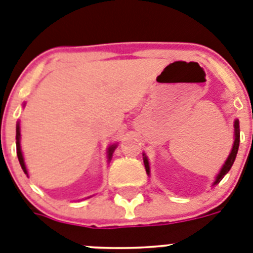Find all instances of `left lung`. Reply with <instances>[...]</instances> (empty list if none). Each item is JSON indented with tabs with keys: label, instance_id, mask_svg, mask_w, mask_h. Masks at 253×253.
I'll list each match as a JSON object with an SVG mask.
<instances>
[{
	"label": "left lung",
	"instance_id": "1",
	"mask_svg": "<svg viewBox=\"0 0 253 253\" xmlns=\"http://www.w3.org/2000/svg\"><path fill=\"white\" fill-rule=\"evenodd\" d=\"M238 146H240V122H238V120H236L234 121V142H233V147H232V151L231 154H229L228 159L226 160V163H224V165H223V168L220 169L219 174L217 175V177H215V181L213 185H215V184L219 183L220 180L223 179V176L227 174V172L231 170L232 165H233L234 160H236V156H237V152H238ZM143 164H145V169H146V172L147 174H150V166H149V160H147V158L143 155Z\"/></svg>",
	"mask_w": 253,
	"mask_h": 253
}]
</instances>
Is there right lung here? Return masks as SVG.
I'll list each match as a JSON object with an SVG mask.
<instances>
[{
    "mask_svg": "<svg viewBox=\"0 0 253 253\" xmlns=\"http://www.w3.org/2000/svg\"><path fill=\"white\" fill-rule=\"evenodd\" d=\"M20 124H17L16 126V150H17V158H19L20 161V165H21L22 170H24L25 174L27 175V170H26V166H25V161H24V156H22V152H21V146H20ZM116 149V145H112L111 147H108V160H111L112 158V154Z\"/></svg>",
    "mask_w": 253,
    "mask_h": 253,
    "instance_id": "1",
    "label": "right lung"
}]
</instances>
